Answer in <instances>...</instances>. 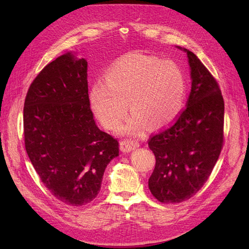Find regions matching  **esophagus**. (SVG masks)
<instances>
[{"label":"esophagus","instance_id":"esophagus-1","mask_svg":"<svg viewBox=\"0 0 249 249\" xmlns=\"http://www.w3.org/2000/svg\"><path fill=\"white\" fill-rule=\"evenodd\" d=\"M138 146H139V143L137 141H133V140L120 141V150L124 153H130L133 149L137 148Z\"/></svg>","mask_w":249,"mask_h":249}]
</instances>
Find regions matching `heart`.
Returning <instances> with one entry per match:
<instances>
[{"mask_svg": "<svg viewBox=\"0 0 249 249\" xmlns=\"http://www.w3.org/2000/svg\"><path fill=\"white\" fill-rule=\"evenodd\" d=\"M186 97L185 77L171 60L130 53L117 59L105 72L103 83L90 89L89 102L97 120L108 130L124 126L130 134L166 127L182 113ZM128 107H126V105Z\"/></svg>", "mask_w": 249, "mask_h": 249, "instance_id": "b5f03b06", "label": "heart"}]
</instances>
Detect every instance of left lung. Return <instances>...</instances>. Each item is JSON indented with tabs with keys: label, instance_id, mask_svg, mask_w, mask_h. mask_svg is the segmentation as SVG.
Here are the masks:
<instances>
[{
	"label": "left lung",
	"instance_id": "8db88e82",
	"mask_svg": "<svg viewBox=\"0 0 249 249\" xmlns=\"http://www.w3.org/2000/svg\"><path fill=\"white\" fill-rule=\"evenodd\" d=\"M177 48L186 53L190 66L187 107L175 124L148 140L156 157L148 188L164 203L192 197L207 182L223 144L224 102L219 86L196 55Z\"/></svg>",
	"mask_w": 249,
	"mask_h": 249
}]
</instances>
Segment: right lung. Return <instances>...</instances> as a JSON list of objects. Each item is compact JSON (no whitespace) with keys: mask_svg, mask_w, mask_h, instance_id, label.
<instances>
[{"mask_svg":"<svg viewBox=\"0 0 249 249\" xmlns=\"http://www.w3.org/2000/svg\"><path fill=\"white\" fill-rule=\"evenodd\" d=\"M25 146L51 193L70 206L99 194L118 142L97 127L90 109L87 61L69 52L49 63L30 86L24 107Z\"/></svg>","mask_w":249,"mask_h":249,"instance_id":"1","label":"right lung"}]
</instances>
